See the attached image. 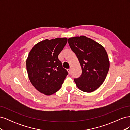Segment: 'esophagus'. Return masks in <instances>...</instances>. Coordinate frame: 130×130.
<instances>
[{"label":"esophagus","instance_id":"esophagus-1","mask_svg":"<svg viewBox=\"0 0 130 130\" xmlns=\"http://www.w3.org/2000/svg\"><path fill=\"white\" fill-rule=\"evenodd\" d=\"M67 71H68L69 74H71V69H67Z\"/></svg>","mask_w":130,"mask_h":130}]
</instances>
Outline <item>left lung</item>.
Here are the masks:
<instances>
[{
    "label": "left lung",
    "mask_w": 130,
    "mask_h": 130,
    "mask_svg": "<svg viewBox=\"0 0 130 130\" xmlns=\"http://www.w3.org/2000/svg\"><path fill=\"white\" fill-rule=\"evenodd\" d=\"M70 48L80 63L82 74L74 81L82 91L90 93L103 84L109 68V61L104 47L85 36L68 39Z\"/></svg>",
    "instance_id": "1"
}]
</instances>
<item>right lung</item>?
Here are the masks:
<instances>
[{"instance_id": "1", "label": "right lung", "mask_w": 130, "mask_h": 130, "mask_svg": "<svg viewBox=\"0 0 130 130\" xmlns=\"http://www.w3.org/2000/svg\"><path fill=\"white\" fill-rule=\"evenodd\" d=\"M67 42L66 37L38 42L30 50L26 59V70L31 83L46 95L57 92L68 75L58 58Z\"/></svg>"}]
</instances>
